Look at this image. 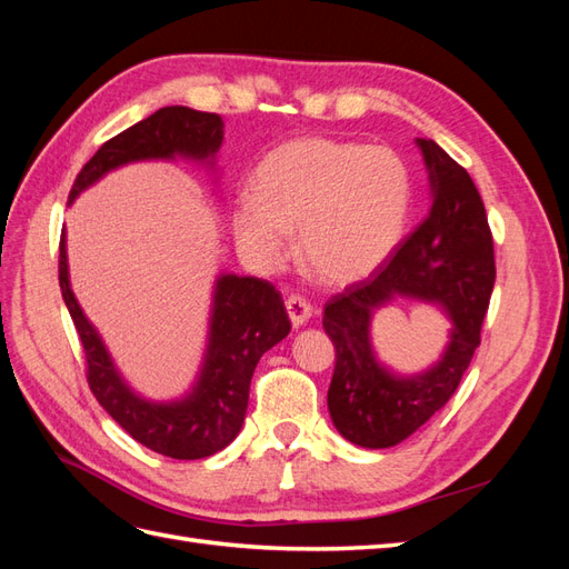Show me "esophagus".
Here are the masks:
<instances>
[{
    "label": "esophagus",
    "mask_w": 569,
    "mask_h": 569,
    "mask_svg": "<svg viewBox=\"0 0 569 569\" xmlns=\"http://www.w3.org/2000/svg\"><path fill=\"white\" fill-rule=\"evenodd\" d=\"M284 306H287V316H289V320H291V325H295V327L306 325L308 318H311V313H313L311 303H308L303 297H297V295H291L284 301Z\"/></svg>",
    "instance_id": "obj_1"
}]
</instances>
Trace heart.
<instances>
[{
    "instance_id": "1",
    "label": "heart",
    "mask_w": 569,
    "mask_h": 569,
    "mask_svg": "<svg viewBox=\"0 0 569 569\" xmlns=\"http://www.w3.org/2000/svg\"><path fill=\"white\" fill-rule=\"evenodd\" d=\"M412 203V178L399 153L330 137H301L268 151L253 170V194L232 209L237 247L266 272L299 256L325 284H353L399 247Z\"/></svg>"
}]
</instances>
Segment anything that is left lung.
Masks as SVG:
<instances>
[{
  "label": "left lung",
  "mask_w": 569,
  "mask_h": 569,
  "mask_svg": "<svg viewBox=\"0 0 569 569\" xmlns=\"http://www.w3.org/2000/svg\"><path fill=\"white\" fill-rule=\"evenodd\" d=\"M416 144L432 197L427 218L368 282L327 303L322 318L337 349L327 408L337 432L363 449L401 443L451 399L479 347L496 280L485 201L468 170L432 140ZM396 296L432 302L452 322L438 363L416 376L380 365L369 339L373 313Z\"/></svg>",
  "instance_id": "obj_1"
}]
</instances>
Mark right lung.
<instances>
[{
  "instance_id": "right-lung-1",
  "label": "right lung",
  "mask_w": 569,
  "mask_h": 569,
  "mask_svg": "<svg viewBox=\"0 0 569 569\" xmlns=\"http://www.w3.org/2000/svg\"><path fill=\"white\" fill-rule=\"evenodd\" d=\"M222 128L218 113L189 107L159 109L101 144L78 173L68 203L128 163L187 159L213 168ZM59 284L88 358L90 389L101 408L134 441L178 460L209 458L234 441L244 425L256 363L291 330L280 291L270 282L220 272L213 284L206 351L192 389L173 401H151L123 380L104 339L80 308L68 278L66 230L59 244Z\"/></svg>"
}]
</instances>
